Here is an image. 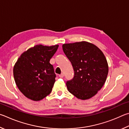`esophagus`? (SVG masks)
<instances>
[{"label":"esophagus","mask_w":129,"mask_h":129,"mask_svg":"<svg viewBox=\"0 0 129 129\" xmlns=\"http://www.w3.org/2000/svg\"><path fill=\"white\" fill-rule=\"evenodd\" d=\"M63 76H64V74H60L59 75V77L60 78H63Z\"/></svg>","instance_id":"obj_1"}]
</instances>
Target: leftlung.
Listing matches in <instances>:
<instances>
[{"mask_svg": "<svg viewBox=\"0 0 129 129\" xmlns=\"http://www.w3.org/2000/svg\"><path fill=\"white\" fill-rule=\"evenodd\" d=\"M62 48L74 70L73 79L66 83L69 91L81 100L92 98L103 87L108 76L104 54L96 45L86 41L64 44Z\"/></svg>", "mask_w": 129, "mask_h": 129, "instance_id": "left-lung-1", "label": "left lung"}]
</instances>
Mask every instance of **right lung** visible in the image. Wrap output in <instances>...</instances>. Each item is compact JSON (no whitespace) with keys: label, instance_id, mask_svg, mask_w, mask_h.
Returning <instances> with one entry per match:
<instances>
[{"label":"right lung","instance_id":"add662e5","mask_svg":"<svg viewBox=\"0 0 129 129\" xmlns=\"http://www.w3.org/2000/svg\"><path fill=\"white\" fill-rule=\"evenodd\" d=\"M59 45H36L24 52L13 67L18 88L27 98L40 101L51 93L56 77L50 60Z\"/></svg>","mask_w":129,"mask_h":129}]
</instances>
